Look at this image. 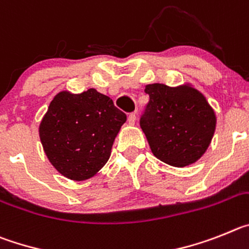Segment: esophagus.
<instances>
[{
  "mask_svg": "<svg viewBox=\"0 0 249 249\" xmlns=\"http://www.w3.org/2000/svg\"><path fill=\"white\" fill-rule=\"evenodd\" d=\"M127 122H129L130 125H134L136 122V114L135 113H131L129 114V118H127Z\"/></svg>",
  "mask_w": 249,
  "mask_h": 249,
  "instance_id": "1",
  "label": "esophagus"
}]
</instances>
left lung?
Wrapping results in <instances>:
<instances>
[{
  "instance_id": "1",
  "label": "left lung",
  "mask_w": 249,
  "mask_h": 249,
  "mask_svg": "<svg viewBox=\"0 0 249 249\" xmlns=\"http://www.w3.org/2000/svg\"><path fill=\"white\" fill-rule=\"evenodd\" d=\"M150 100L140 119L152 154L162 162L185 167L200 160L216 130V113L191 83L147 84Z\"/></svg>"
}]
</instances>
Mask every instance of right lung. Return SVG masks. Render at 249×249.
Segmentation results:
<instances>
[{
	"instance_id": "add662e5",
	"label": "right lung",
	"mask_w": 249,
	"mask_h": 249,
	"mask_svg": "<svg viewBox=\"0 0 249 249\" xmlns=\"http://www.w3.org/2000/svg\"><path fill=\"white\" fill-rule=\"evenodd\" d=\"M126 115L97 89L54 95L38 127L43 151L52 166L73 181L94 178L111 154Z\"/></svg>"
}]
</instances>
